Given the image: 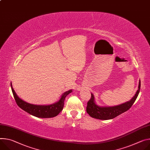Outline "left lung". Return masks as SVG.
Listing matches in <instances>:
<instances>
[{"label": "left lung", "instance_id": "left-lung-1", "mask_svg": "<svg viewBox=\"0 0 150 150\" xmlns=\"http://www.w3.org/2000/svg\"><path fill=\"white\" fill-rule=\"evenodd\" d=\"M141 88V81H139L138 90L132 99L125 103L111 107H100L96 105L94 101V96L91 94V98L87 102L86 108L87 112L93 118L99 120L112 119L129 110L137 99Z\"/></svg>", "mask_w": 150, "mask_h": 150}]
</instances>
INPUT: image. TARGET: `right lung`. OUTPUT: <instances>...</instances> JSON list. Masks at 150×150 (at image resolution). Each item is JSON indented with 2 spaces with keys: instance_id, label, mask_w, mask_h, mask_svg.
Wrapping results in <instances>:
<instances>
[{
  "instance_id": "obj_1",
  "label": "right lung",
  "mask_w": 150,
  "mask_h": 150,
  "mask_svg": "<svg viewBox=\"0 0 150 150\" xmlns=\"http://www.w3.org/2000/svg\"><path fill=\"white\" fill-rule=\"evenodd\" d=\"M12 91L17 105L24 111L39 118H51L57 116L62 110L64 106V101L67 95L72 91H66L62 96L60 99L56 103L50 105H36L27 103L20 99L11 83Z\"/></svg>"
}]
</instances>
